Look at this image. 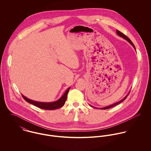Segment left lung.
I'll return each mask as SVG.
<instances>
[{
    "label": "left lung",
    "instance_id": "obj_1",
    "mask_svg": "<svg viewBox=\"0 0 151 151\" xmlns=\"http://www.w3.org/2000/svg\"><path fill=\"white\" fill-rule=\"evenodd\" d=\"M116 32H117V34L119 35V36H120V37H122V38H123L124 39H125V40H126L129 42L133 47H134V48L135 49V46H134V45L133 44V43L131 42V41L129 40V38L126 35H124V34H123L122 32H120V31H119V30H117L116 31ZM129 93L128 94H127V95H126L123 99H122L121 101H119L118 102H116V103H115V104H113V105H110V106H106V107H105V108H99V109H109V108H112V107H113V106H116L117 105H118V104H120L121 102H122L123 101H124L126 99V98L127 97V96L129 95ZM94 108V107H93ZM96 108V109H98V108Z\"/></svg>",
    "mask_w": 151,
    "mask_h": 151
}]
</instances>
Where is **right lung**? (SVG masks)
Here are the masks:
<instances>
[{
    "instance_id": "obj_1",
    "label": "right lung",
    "mask_w": 151,
    "mask_h": 151,
    "mask_svg": "<svg viewBox=\"0 0 151 151\" xmlns=\"http://www.w3.org/2000/svg\"><path fill=\"white\" fill-rule=\"evenodd\" d=\"M70 89V87H69L65 92V93L63 95V96L59 99L58 101L52 102H37L35 101H32L31 99H28L25 96L22 95L24 99L27 101V102L34 105V106L41 108L45 110H55L59 108L62 107L65 105V101L67 99V94L69 91V89Z\"/></svg>"
}]
</instances>
